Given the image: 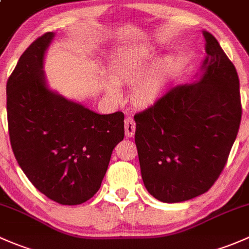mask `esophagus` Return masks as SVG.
<instances>
[{"instance_id": "34e87169", "label": "esophagus", "mask_w": 249, "mask_h": 249, "mask_svg": "<svg viewBox=\"0 0 249 249\" xmlns=\"http://www.w3.org/2000/svg\"><path fill=\"white\" fill-rule=\"evenodd\" d=\"M135 128H137V125H135L134 120H133L132 117H125L124 129H125V135H127L128 138H132L133 135H134Z\"/></svg>"}]
</instances>
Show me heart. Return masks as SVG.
<instances>
[{"instance_id":"b5f03b06","label":"heart","mask_w":249,"mask_h":249,"mask_svg":"<svg viewBox=\"0 0 249 249\" xmlns=\"http://www.w3.org/2000/svg\"><path fill=\"white\" fill-rule=\"evenodd\" d=\"M155 60V51L150 49L122 53L111 62L109 75L111 81L107 85V92L111 97L120 96L119 85L133 84L132 98L138 106H150L158 98L166 81L175 69L171 60H163L147 69Z\"/></svg>"}]
</instances>
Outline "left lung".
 I'll return each instance as SVG.
<instances>
[{
  "instance_id": "8db88e82",
  "label": "left lung",
  "mask_w": 249,
  "mask_h": 249,
  "mask_svg": "<svg viewBox=\"0 0 249 249\" xmlns=\"http://www.w3.org/2000/svg\"><path fill=\"white\" fill-rule=\"evenodd\" d=\"M204 74L169 89L134 115L135 145L143 184L163 202H181L209 191L227 164L240 128V81L234 63L204 31Z\"/></svg>"
}]
</instances>
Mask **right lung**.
Wrapping results in <instances>:
<instances>
[{
  "label": "right lung",
  "mask_w": 249,
  "mask_h": 249,
  "mask_svg": "<svg viewBox=\"0 0 249 249\" xmlns=\"http://www.w3.org/2000/svg\"><path fill=\"white\" fill-rule=\"evenodd\" d=\"M53 32L38 37L7 81L10 145L31 183L61 205H79L101 188L124 115H99L48 89L43 58Z\"/></svg>",
  "instance_id": "obj_1"
}]
</instances>
